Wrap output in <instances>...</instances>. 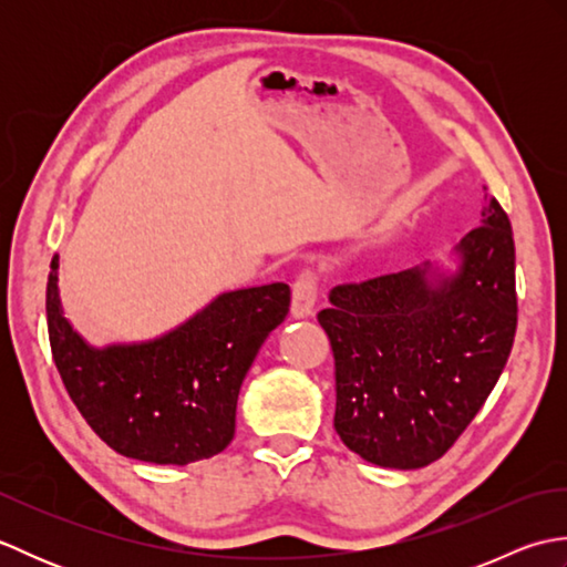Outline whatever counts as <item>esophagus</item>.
I'll use <instances>...</instances> for the list:
<instances>
[{
  "label": "esophagus",
  "mask_w": 567,
  "mask_h": 567,
  "mask_svg": "<svg viewBox=\"0 0 567 567\" xmlns=\"http://www.w3.org/2000/svg\"><path fill=\"white\" fill-rule=\"evenodd\" d=\"M317 297H319V277L311 268L299 270L292 285V315L297 319L309 317L317 307Z\"/></svg>",
  "instance_id": "esophagus-1"
}]
</instances>
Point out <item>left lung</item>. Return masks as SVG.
Wrapping results in <instances>:
<instances>
[{
	"instance_id": "obj_1",
	"label": "left lung",
	"mask_w": 567,
	"mask_h": 567,
	"mask_svg": "<svg viewBox=\"0 0 567 567\" xmlns=\"http://www.w3.org/2000/svg\"><path fill=\"white\" fill-rule=\"evenodd\" d=\"M441 285L402 270L339 285L319 311L333 351L341 441L382 467H424L461 439L502 375L516 333L509 216L485 195L483 224Z\"/></svg>"
}]
</instances>
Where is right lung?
Masks as SVG:
<instances>
[{"instance_id": "add662e5", "label": "right lung", "mask_w": 567, "mask_h": 567, "mask_svg": "<svg viewBox=\"0 0 567 567\" xmlns=\"http://www.w3.org/2000/svg\"><path fill=\"white\" fill-rule=\"evenodd\" d=\"M287 311L285 282L248 287L158 341L94 351L60 311L58 256L45 287L48 339L72 404L110 449L158 465L204 461L231 443L240 384Z\"/></svg>"}]
</instances>
